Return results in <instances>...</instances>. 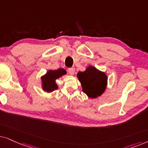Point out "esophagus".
Here are the masks:
<instances>
[{
	"instance_id": "1",
	"label": "esophagus",
	"mask_w": 148,
	"mask_h": 148,
	"mask_svg": "<svg viewBox=\"0 0 148 148\" xmlns=\"http://www.w3.org/2000/svg\"><path fill=\"white\" fill-rule=\"evenodd\" d=\"M68 72L69 74H70V75H74V72H75V69L74 68H68Z\"/></svg>"
}]
</instances>
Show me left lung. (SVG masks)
<instances>
[{"instance_id":"8db88e82","label":"left lung","mask_w":148,"mask_h":148,"mask_svg":"<svg viewBox=\"0 0 148 148\" xmlns=\"http://www.w3.org/2000/svg\"><path fill=\"white\" fill-rule=\"evenodd\" d=\"M77 78L81 83L82 91L91 99L100 97L107 88L106 74L92 66H88L84 72H78Z\"/></svg>"}]
</instances>
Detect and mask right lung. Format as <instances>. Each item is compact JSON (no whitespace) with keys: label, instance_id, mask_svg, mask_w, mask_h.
<instances>
[{"label":"right lung","instance_id":"add662e5","mask_svg":"<svg viewBox=\"0 0 148 148\" xmlns=\"http://www.w3.org/2000/svg\"><path fill=\"white\" fill-rule=\"evenodd\" d=\"M66 74V70L63 68H59L56 70H49L45 75L40 77L42 90L47 92H52L58 89V85L56 83V80Z\"/></svg>","mask_w":148,"mask_h":148}]
</instances>
